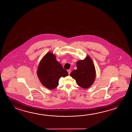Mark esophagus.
Instances as JSON below:
<instances>
[{
    "instance_id": "34e87169",
    "label": "esophagus",
    "mask_w": 132,
    "mask_h": 132,
    "mask_svg": "<svg viewBox=\"0 0 132 132\" xmlns=\"http://www.w3.org/2000/svg\"><path fill=\"white\" fill-rule=\"evenodd\" d=\"M67 71H68V74L70 75V73L71 72V70H67Z\"/></svg>"
}]
</instances>
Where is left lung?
Here are the masks:
<instances>
[{
  "mask_svg": "<svg viewBox=\"0 0 132 132\" xmlns=\"http://www.w3.org/2000/svg\"><path fill=\"white\" fill-rule=\"evenodd\" d=\"M77 69L73 70L70 76L81 88H89L96 78V71L92 59L88 55L85 59L77 61Z\"/></svg>",
  "mask_w": 132,
  "mask_h": 132,
  "instance_id": "left-lung-1",
  "label": "left lung"
}]
</instances>
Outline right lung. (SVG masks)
<instances>
[{
    "label": "right lung",
    "instance_id": "obj_1",
    "mask_svg": "<svg viewBox=\"0 0 132 132\" xmlns=\"http://www.w3.org/2000/svg\"><path fill=\"white\" fill-rule=\"evenodd\" d=\"M37 76L43 86L53 89L59 85V80L68 73L57 61L52 53H47L40 61L37 71Z\"/></svg>",
    "mask_w": 132,
    "mask_h": 132
}]
</instances>
